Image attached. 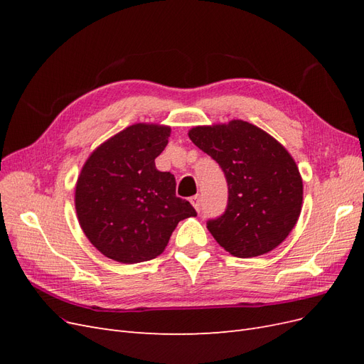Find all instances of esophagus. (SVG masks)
<instances>
[{
	"label": "esophagus",
	"instance_id": "obj_1",
	"mask_svg": "<svg viewBox=\"0 0 364 364\" xmlns=\"http://www.w3.org/2000/svg\"><path fill=\"white\" fill-rule=\"evenodd\" d=\"M190 202H191V205L194 206V209L197 213H200V209H202V200H200V196H193L191 199H190Z\"/></svg>",
	"mask_w": 364,
	"mask_h": 364
}]
</instances>
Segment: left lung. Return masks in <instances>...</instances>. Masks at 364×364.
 <instances>
[{
	"label": "left lung",
	"instance_id": "left-lung-1",
	"mask_svg": "<svg viewBox=\"0 0 364 364\" xmlns=\"http://www.w3.org/2000/svg\"><path fill=\"white\" fill-rule=\"evenodd\" d=\"M194 144L222 167L229 188L222 217L208 230L230 255H264L289 237L301 215L299 168L279 141L243 119L188 130Z\"/></svg>",
	"mask_w": 364,
	"mask_h": 364
}]
</instances>
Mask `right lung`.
Listing matches in <instances>:
<instances>
[{
    "label": "right lung",
    "mask_w": 364,
    "mask_h": 364,
    "mask_svg": "<svg viewBox=\"0 0 364 364\" xmlns=\"http://www.w3.org/2000/svg\"><path fill=\"white\" fill-rule=\"evenodd\" d=\"M170 126L136 123L98 146L75 183V213L91 245L123 264L156 258L183 218L196 209L176 197V179L155 159L168 144Z\"/></svg>",
    "instance_id": "obj_1"
}]
</instances>
